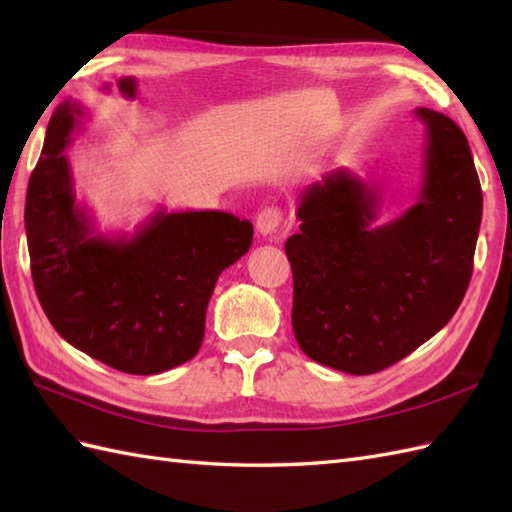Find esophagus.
<instances>
[{
	"label": "esophagus",
	"instance_id": "34e87169",
	"mask_svg": "<svg viewBox=\"0 0 512 512\" xmlns=\"http://www.w3.org/2000/svg\"><path fill=\"white\" fill-rule=\"evenodd\" d=\"M281 224V211L277 209V206H266V209H262L257 213L255 217V228L259 235H273L277 228Z\"/></svg>",
	"mask_w": 512,
	"mask_h": 512
}]
</instances>
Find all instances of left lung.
I'll return each mask as SVG.
<instances>
[{"label":"left lung","mask_w":512,"mask_h":512,"mask_svg":"<svg viewBox=\"0 0 512 512\" xmlns=\"http://www.w3.org/2000/svg\"><path fill=\"white\" fill-rule=\"evenodd\" d=\"M427 127L416 204L376 224L380 191L339 169L301 193L290 235L292 330L303 354L345 374L398 363L451 321L469 288L482 189L462 129L418 107Z\"/></svg>","instance_id":"obj_1"}]
</instances>
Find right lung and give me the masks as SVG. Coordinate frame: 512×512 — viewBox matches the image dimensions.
I'll use <instances>...</instances> for the list:
<instances>
[{
    "instance_id": "obj_1",
    "label": "right lung",
    "mask_w": 512,
    "mask_h": 512,
    "mask_svg": "<svg viewBox=\"0 0 512 512\" xmlns=\"http://www.w3.org/2000/svg\"><path fill=\"white\" fill-rule=\"evenodd\" d=\"M88 110H54L26 193L32 281L52 328L118 372L151 376L191 361L222 270L253 244V224L224 211L160 209L134 235L96 231L76 202L63 149Z\"/></svg>"
}]
</instances>
